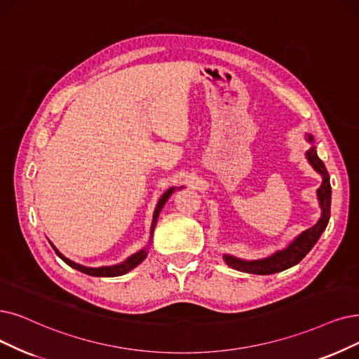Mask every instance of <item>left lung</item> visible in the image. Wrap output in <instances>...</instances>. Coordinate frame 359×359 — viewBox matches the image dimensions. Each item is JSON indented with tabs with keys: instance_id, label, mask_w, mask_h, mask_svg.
I'll return each instance as SVG.
<instances>
[{
	"instance_id": "obj_1",
	"label": "left lung",
	"mask_w": 359,
	"mask_h": 359,
	"mask_svg": "<svg viewBox=\"0 0 359 359\" xmlns=\"http://www.w3.org/2000/svg\"><path fill=\"white\" fill-rule=\"evenodd\" d=\"M308 140L312 141V137L309 135ZM306 157H308L309 163L323 175V184H321V187L318 189V200H320V206L323 209V215H321L320 221L315 224L312 228L306 229V231L300 234L287 249L280 250L272 256L266 257V259L246 262V261L237 259V257L225 255L224 259H225L228 266H233L234 269H238V271H243V272H249V274H259V276L276 274V272L284 271V269H287V268L299 264L308 255V252L313 248L315 243L318 241L320 236L323 234V231L328 224V219H330V205H332V185H330L328 172H327L323 161L318 157L315 147H311L306 151Z\"/></svg>"
}]
</instances>
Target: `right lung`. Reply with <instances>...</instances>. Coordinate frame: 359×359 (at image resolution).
<instances>
[{
    "instance_id": "obj_1",
    "label": "right lung",
    "mask_w": 359,
    "mask_h": 359,
    "mask_svg": "<svg viewBox=\"0 0 359 359\" xmlns=\"http://www.w3.org/2000/svg\"><path fill=\"white\" fill-rule=\"evenodd\" d=\"M174 190H175V189L172 187V189H169L166 193H163V196H162V197H161V200H159V203H157V206H156V210H154V215H153L151 231H150V234H151V236H153V229H154V225H156L157 217H159V213H161L162 208L165 206L166 200L169 198V196H170L172 193H174ZM51 246H53L54 252L57 253V256H59L60 259H62L63 262H66L69 266H72V268H75V269H78V271L83 272V274L93 276V277H118V276H123V274H126L128 271H131V269H133V268H135L138 264H141L142 261H144V257L147 256V252H146V250H140L138 253H134L133 256L128 257V259H126L125 262H122V264H119V265H113V266H102V268H87V266H82V265H79V264H75V262H72L70 259H67V257H65L59 250H57V249L54 248L53 243H51Z\"/></svg>"
}]
</instances>
